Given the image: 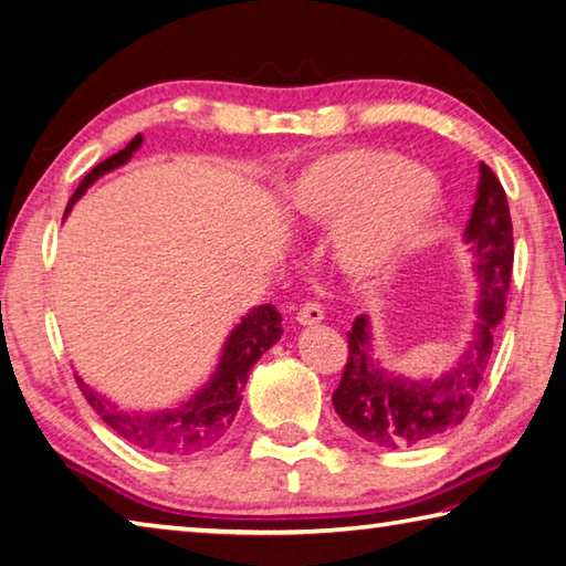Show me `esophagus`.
<instances>
[{
    "label": "esophagus",
    "mask_w": 566,
    "mask_h": 566,
    "mask_svg": "<svg viewBox=\"0 0 566 566\" xmlns=\"http://www.w3.org/2000/svg\"><path fill=\"white\" fill-rule=\"evenodd\" d=\"M321 318H324V308H321L318 302H304L302 306H298V312H296L298 324L316 326Z\"/></svg>",
    "instance_id": "esophagus-1"
}]
</instances>
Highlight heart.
Returning a JSON list of instances; mask_svg holds the SVG:
<instances>
[{
    "label": "heart",
    "mask_w": 566,
    "mask_h": 566,
    "mask_svg": "<svg viewBox=\"0 0 566 566\" xmlns=\"http://www.w3.org/2000/svg\"><path fill=\"white\" fill-rule=\"evenodd\" d=\"M294 213L336 226L334 252L343 270L375 276L412 245L439 203L427 166L385 149H348L314 161L290 188Z\"/></svg>",
    "instance_id": "obj_1"
}]
</instances>
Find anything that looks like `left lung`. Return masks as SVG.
Instances as JSON below:
<instances>
[{"mask_svg": "<svg viewBox=\"0 0 566 566\" xmlns=\"http://www.w3.org/2000/svg\"><path fill=\"white\" fill-rule=\"evenodd\" d=\"M467 242L473 245L475 274L481 282L479 324L459 363L439 380L412 382L375 368L368 356V318L353 321L334 407L343 422L375 447H415L447 434L469 415L473 395L489 370L493 328L505 316L515 250L505 191L485 164H481L479 198L467 228Z\"/></svg>", "mask_w": 566, "mask_h": 566, "instance_id": "left-lung-1", "label": "left lung"}]
</instances>
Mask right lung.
I'll return each mask as SVG.
<instances>
[{
	"mask_svg": "<svg viewBox=\"0 0 566 566\" xmlns=\"http://www.w3.org/2000/svg\"><path fill=\"white\" fill-rule=\"evenodd\" d=\"M142 135L132 139L125 149L113 154V157L99 161L95 169L85 176L81 186L75 188L71 196L69 208L85 193V188L91 186L99 176L117 169L125 164L132 154L139 149ZM282 336V316L272 304H262L242 318V324L232 331L223 356L216 368L213 380H210L201 392H196L193 400H188L179 409H164V412H122L103 395L95 392L93 387H87L81 378L77 387L85 395V400L99 415L103 422L117 431V434L129 441L132 447H139L151 453H196L208 447H213L220 437L230 429L232 419L238 415V407L242 402V390L248 385V375L254 363L270 346H274Z\"/></svg>",
	"mask_w": 566,
	"mask_h": 566,
	"instance_id": "1",
	"label": "right lung"
}]
</instances>
